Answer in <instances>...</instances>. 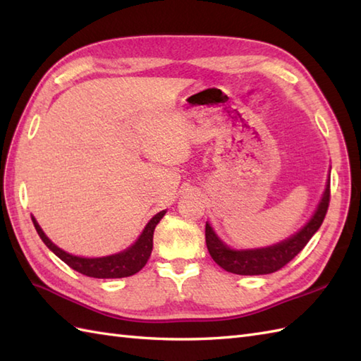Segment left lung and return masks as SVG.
I'll list each match as a JSON object with an SVG mask.
<instances>
[{
  "mask_svg": "<svg viewBox=\"0 0 361 361\" xmlns=\"http://www.w3.org/2000/svg\"><path fill=\"white\" fill-rule=\"evenodd\" d=\"M329 197H331V169H329L324 192L321 195L319 203L317 204L315 211H313L312 217L293 235L278 243L268 245V247L237 250L231 248L221 240L217 233L214 231L209 221H206V247H208L214 262L229 273L257 276L278 271L283 265L288 264L307 245L313 234L318 231L329 208Z\"/></svg>",
  "mask_w": 361,
  "mask_h": 361,
  "instance_id": "8db88e82",
  "label": "left lung"
}]
</instances>
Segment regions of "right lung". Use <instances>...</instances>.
<instances>
[{
	"instance_id": "obj_1",
	"label": "right lung",
	"mask_w": 361,
	"mask_h": 361,
	"mask_svg": "<svg viewBox=\"0 0 361 361\" xmlns=\"http://www.w3.org/2000/svg\"><path fill=\"white\" fill-rule=\"evenodd\" d=\"M166 212L167 211L164 209L155 214V216L147 221V225L144 226L140 237H137V239L130 245L128 248L122 250L119 252H114V255H110V256H102V257L75 256L62 248H59L57 245L44 234L42 226L38 225L37 219L34 216L30 217H32L37 233L40 235V239L44 242L46 247H48L57 257L62 259L66 265H70L73 270L85 276H90V278L116 279V278L133 276L135 273L140 271L145 264H147V260L152 255V248H153V231H155V226L159 224V220L164 217Z\"/></svg>"
}]
</instances>
